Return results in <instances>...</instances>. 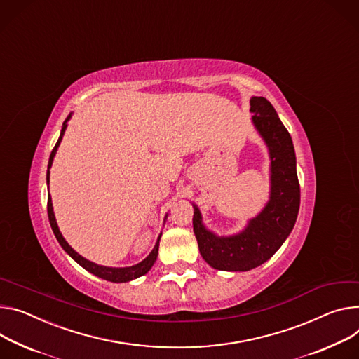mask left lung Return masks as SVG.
Here are the masks:
<instances>
[{
  "label": "left lung",
  "mask_w": 359,
  "mask_h": 359,
  "mask_svg": "<svg viewBox=\"0 0 359 359\" xmlns=\"http://www.w3.org/2000/svg\"><path fill=\"white\" fill-rule=\"evenodd\" d=\"M250 111L271 157V194L266 206L241 233L217 236L206 229L199 208L193 205V232L201 255L219 271L245 272L265 264L292 232L299 212L301 189L290 135L265 97H252Z\"/></svg>",
  "instance_id": "1"
}]
</instances>
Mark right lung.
Returning <instances> with one entry per match:
<instances>
[{"mask_svg": "<svg viewBox=\"0 0 359 359\" xmlns=\"http://www.w3.org/2000/svg\"><path fill=\"white\" fill-rule=\"evenodd\" d=\"M70 118H72V113L69 114V117H67L66 120H64L62 128H61V133H60V137H58V140H57V143H55V146H54V149H53V151H51V154H50L48 168H47V184L50 183V168H51V165H53L54 156H55L57 149H58V146H60V143H61V140H62L64 132H66V128H67V121H69ZM47 212H48V220H50V224H51V229H53V232H54V235H55L58 243L61 245V248H62L64 250H66V252L76 260V262H77L80 266H83L86 271H88L90 273H93V275H95V276H99V278H102V279H106V280H109V282H116V283L128 282V280H133V279H136V278H140V276L146 275V273L151 269L153 264L156 262L157 253H158V242H160L161 233L158 235L157 242H156L153 250L149 253V256H147L146 259L142 260L140 264L133 265V266H127V268H109V266H102V265H97V264H94V262H90V260H87L86 257H83L81 255H79V253L66 242V239L62 238V235H61V232H60V229H58V226H57V222H55V216H54V210H53V203H51L50 193H48V198H47ZM166 217H168V215H166ZM166 217H165V219H166Z\"/></svg>", "mask_w": 359, "mask_h": 359, "instance_id": "right-lung-1", "label": "right lung"}]
</instances>
